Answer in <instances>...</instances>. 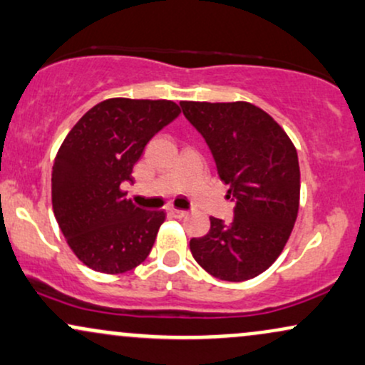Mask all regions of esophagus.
<instances>
[{
	"mask_svg": "<svg viewBox=\"0 0 365 365\" xmlns=\"http://www.w3.org/2000/svg\"><path fill=\"white\" fill-rule=\"evenodd\" d=\"M168 215L173 216V217H183L187 216V211H182V209H177V207H168Z\"/></svg>",
	"mask_w": 365,
	"mask_h": 365,
	"instance_id": "1",
	"label": "esophagus"
}]
</instances>
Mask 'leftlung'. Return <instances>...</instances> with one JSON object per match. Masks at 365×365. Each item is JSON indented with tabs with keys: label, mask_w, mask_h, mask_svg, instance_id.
Wrapping results in <instances>:
<instances>
[{
	"label": "left lung",
	"mask_w": 365,
	"mask_h": 365,
	"mask_svg": "<svg viewBox=\"0 0 365 365\" xmlns=\"http://www.w3.org/2000/svg\"><path fill=\"white\" fill-rule=\"evenodd\" d=\"M183 115L206 140L235 204L233 220L211 217L190 252L209 274L245 282L282 254L299 212L297 149L276 121L250 103L182 101Z\"/></svg>",
	"instance_id": "left-lung-1"
}]
</instances>
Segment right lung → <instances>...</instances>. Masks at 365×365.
Returning a JSON list of instances; mask_svg holds the SVG:
<instances>
[{"instance_id": "obj_1", "label": "right lung", "mask_w": 365, "mask_h": 365, "mask_svg": "<svg viewBox=\"0 0 365 365\" xmlns=\"http://www.w3.org/2000/svg\"><path fill=\"white\" fill-rule=\"evenodd\" d=\"M173 101L115 98L91 108L63 140L53 165V211L86 266L125 273L145 261L165 211L137 207L121 190L154 135L177 120Z\"/></svg>"}]
</instances>
